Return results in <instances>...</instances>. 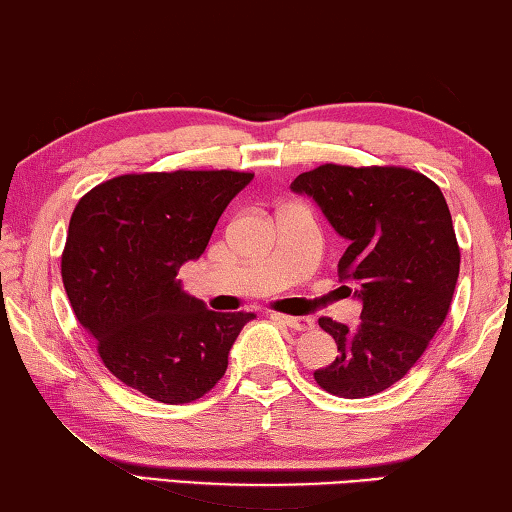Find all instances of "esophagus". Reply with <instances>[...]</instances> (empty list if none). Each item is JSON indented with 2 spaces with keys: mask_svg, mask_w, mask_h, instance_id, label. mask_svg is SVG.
<instances>
[{
  "mask_svg": "<svg viewBox=\"0 0 512 512\" xmlns=\"http://www.w3.org/2000/svg\"><path fill=\"white\" fill-rule=\"evenodd\" d=\"M274 320L283 322L286 326H290V329L295 331H311L313 329V317H295V315H274Z\"/></svg>",
  "mask_w": 512,
  "mask_h": 512,
  "instance_id": "1",
  "label": "esophagus"
}]
</instances>
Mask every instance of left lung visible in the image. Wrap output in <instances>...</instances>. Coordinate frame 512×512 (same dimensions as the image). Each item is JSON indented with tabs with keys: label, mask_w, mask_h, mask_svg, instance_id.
Listing matches in <instances>:
<instances>
[{
	"label": "left lung",
	"mask_w": 512,
	"mask_h": 512,
	"mask_svg": "<svg viewBox=\"0 0 512 512\" xmlns=\"http://www.w3.org/2000/svg\"><path fill=\"white\" fill-rule=\"evenodd\" d=\"M308 195L347 249L340 281H356L363 301L356 329L320 317L338 356L315 370L320 388L363 399L404 379L449 313L460 249L442 190L395 165L326 163L290 183Z\"/></svg>",
	"instance_id": "1"
}]
</instances>
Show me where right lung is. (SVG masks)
<instances>
[{
  "instance_id": "1",
  "label": "right lung",
  "mask_w": 512,
  "mask_h": 512,
  "mask_svg": "<svg viewBox=\"0 0 512 512\" xmlns=\"http://www.w3.org/2000/svg\"><path fill=\"white\" fill-rule=\"evenodd\" d=\"M251 172L122 174L74 208L63 286L99 358L124 385L163 404H190L222 379L254 313H215L183 292L177 272L208 245Z\"/></svg>"
}]
</instances>
